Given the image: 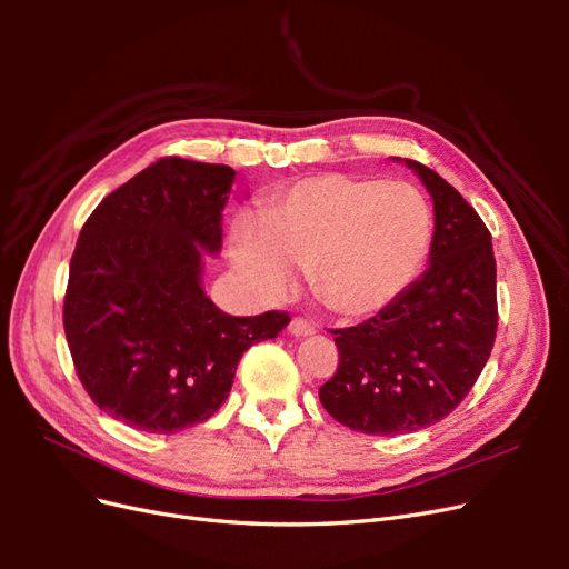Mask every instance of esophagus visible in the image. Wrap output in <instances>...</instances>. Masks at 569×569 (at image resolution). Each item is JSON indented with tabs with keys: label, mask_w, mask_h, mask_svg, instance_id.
<instances>
[{
	"label": "esophagus",
	"mask_w": 569,
	"mask_h": 569,
	"mask_svg": "<svg viewBox=\"0 0 569 569\" xmlns=\"http://www.w3.org/2000/svg\"><path fill=\"white\" fill-rule=\"evenodd\" d=\"M287 330H289V335H291V337H311V335L316 332V330H313V325H311V322H306L303 318H295V320H291Z\"/></svg>",
	"instance_id": "obj_1"
}]
</instances>
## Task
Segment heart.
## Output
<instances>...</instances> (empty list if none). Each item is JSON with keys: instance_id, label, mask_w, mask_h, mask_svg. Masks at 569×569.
I'll return each instance as SVG.
<instances>
[{"instance_id": "heart-1", "label": "heart", "mask_w": 569, "mask_h": 569, "mask_svg": "<svg viewBox=\"0 0 569 569\" xmlns=\"http://www.w3.org/2000/svg\"><path fill=\"white\" fill-rule=\"evenodd\" d=\"M429 239L432 213L412 184L325 173L274 194L266 220L239 218L230 258L261 299L287 297L299 266L332 313L363 320L416 280Z\"/></svg>"}]
</instances>
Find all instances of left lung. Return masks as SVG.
<instances>
[{
    "label": "left lung",
    "instance_id": "8db88e82",
    "mask_svg": "<svg viewBox=\"0 0 569 569\" xmlns=\"http://www.w3.org/2000/svg\"><path fill=\"white\" fill-rule=\"evenodd\" d=\"M406 166L435 201L429 266L382 313L335 330L339 366L320 387L330 416L363 435H408L456 410L493 349L491 234L456 187L418 161Z\"/></svg>",
    "mask_w": 569,
    "mask_h": 569
}]
</instances>
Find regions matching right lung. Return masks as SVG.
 <instances>
[{
	"mask_svg": "<svg viewBox=\"0 0 569 569\" xmlns=\"http://www.w3.org/2000/svg\"><path fill=\"white\" fill-rule=\"evenodd\" d=\"M234 170L166 157L84 222L68 272L63 330L90 399L118 422L176 435L226 403L239 358L289 316L222 313L201 287L222 244Z\"/></svg>",
	"mask_w": 569,
	"mask_h": 569,
	"instance_id": "right-lung-1",
	"label": "right lung"
}]
</instances>
